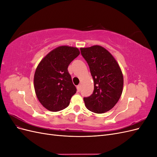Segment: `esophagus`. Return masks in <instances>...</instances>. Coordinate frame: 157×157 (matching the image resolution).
Wrapping results in <instances>:
<instances>
[{
    "label": "esophagus",
    "mask_w": 157,
    "mask_h": 157,
    "mask_svg": "<svg viewBox=\"0 0 157 157\" xmlns=\"http://www.w3.org/2000/svg\"><path fill=\"white\" fill-rule=\"evenodd\" d=\"M80 86H80V84L78 85V86H77V91H78V92H80Z\"/></svg>",
    "instance_id": "esophagus-1"
}]
</instances>
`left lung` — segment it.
I'll use <instances>...</instances> for the list:
<instances>
[{"label": "left lung", "mask_w": 157, "mask_h": 157, "mask_svg": "<svg viewBox=\"0 0 157 157\" xmlns=\"http://www.w3.org/2000/svg\"><path fill=\"white\" fill-rule=\"evenodd\" d=\"M94 82L93 94L84 98L89 111L104 113L111 110L121 96L124 78L119 65L107 49L99 45L80 48Z\"/></svg>", "instance_id": "8db88e82"}]
</instances>
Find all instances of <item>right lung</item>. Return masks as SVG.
<instances>
[{
    "label": "right lung",
    "mask_w": 157,
    "mask_h": 157,
    "mask_svg": "<svg viewBox=\"0 0 157 157\" xmlns=\"http://www.w3.org/2000/svg\"><path fill=\"white\" fill-rule=\"evenodd\" d=\"M79 54L76 47L60 46L50 52L38 65L34 75L35 91L42 105L48 111L65 109L77 92L67 68Z\"/></svg>",
    "instance_id": "add662e5"
}]
</instances>
